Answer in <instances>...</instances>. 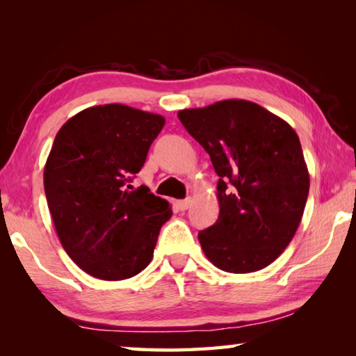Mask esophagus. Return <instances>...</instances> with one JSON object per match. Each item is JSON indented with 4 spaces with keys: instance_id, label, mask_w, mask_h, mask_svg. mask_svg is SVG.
<instances>
[{
    "instance_id": "1",
    "label": "esophagus",
    "mask_w": 356,
    "mask_h": 356,
    "mask_svg": "<svg viewBox=\"0 0 356 356\" xmlns=\"http://www.w3.org/2000/svg\"><path fill=\"white\" fill-rule=\"evenodd\" d=\"M190 202H191L190 197H186V200H182V201H176V207L179 210H186L190 207Z\"/></svg>"
}]
</instances>
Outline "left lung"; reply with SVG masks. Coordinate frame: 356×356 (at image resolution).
<instances>
[{"instance_id":"left-lung-1","label":"left lung","mask_w":356,"mask_h":356,"mask_svg":"<svg viewBox=\"0 0 356 356\" xmlns=\"http://www.w3.org/2000/svg\"><path fill=\"white\" fill-rule=\"evenodd\" d=\"M177 116L220 176L218 220L197 234L204 254L229 273L265 268L291 243L308 200L298 135L250 100H221Z\"/></svg>"}]
</instances>
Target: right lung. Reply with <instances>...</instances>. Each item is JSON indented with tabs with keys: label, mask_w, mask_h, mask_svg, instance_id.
Instances as JSON below:
<instances>
[{
	"label": "right lung",
	"mask_w": 356,
	"mask_h": 356,
	"mask_svg": "<svg viewBox=\"0 0 356 356\" xmlns=\"http://www.w3.org/2000/svg\"><path fill=\"white\" fill-rule=\"evenodd\" d=\"M163 125L160 114L108 104L76 113L56 134L44 170L48 209L63 248L94 278L127 280L152 261L171 206L125 184Z\"/></svg>",
	"instance_id": "add662e5"
}]
</instances>
